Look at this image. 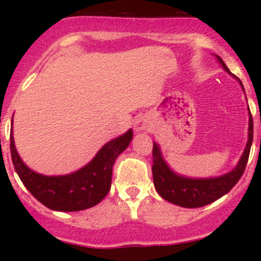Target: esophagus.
Segmentation results:
<instances>
[{"instance_id":"esophagus-1","label":"esophagus","mask_w":261,"mask_h":261,"mask_svg":"<svg viewBox=\"0 0 261 261\" xmlns=\"http://www.w3.org/2000/svg\"><path fill=\"white\" fill-rule=\"evenodd\" d=\"M148 125H149V118L147 115H145V114H142V115H139L136 119H135L134 126L137 131L145 130V128H147Z\"/></svg>"}]
</instances>
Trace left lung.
I'll list each match as a JSON object with an SVG mask.
<instances>
[{
	"label": "left lung",
	"instance_id": "obj_1",
	"mask_svg": "<svg viewBox=\"0 0 261 261\" xmlns=\"http://www.w3.org/2000/svg\"><path fill=\"white\" fill-rule=\"evenodd\" d=\"M216 58L218 59V62H221V65L223 66L224 70L229 74H232L228 67L223 62V60L217 55ZM232 76H234V74H232ZM239 83H241L242 88H243L241 81H239ZM251 142H253V118H251L249 110L248 142L237 167L233 170H230L229 173H227V174L216 176V178L205 179L187 178V176L176 174V173L169 168L168 164L166 163V161L162 157L160 146L153 142V149H152V155H153L152 174H153L155 190L158 191V194L164 200L175 203L178 206H181V207H201V206L216 201L217 199L226 195L230 189L238 182L241 176L243 175L248 158H249Z\"/></svg>",
	"mask_w": 261,
	"mask_h": 261
}]
</instances>
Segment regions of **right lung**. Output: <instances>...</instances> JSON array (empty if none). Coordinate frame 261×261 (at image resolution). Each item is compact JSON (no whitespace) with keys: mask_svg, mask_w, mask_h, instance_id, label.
<instances>
[{"mask_svg":"<svg viewBox=\"0 0 261 261\" xmlns=\"http://www.w3.org/2000/svg\"><path fill=\"white\" fill-rule=\"evenodd\" d=\"M13 120V119H12ZM133 140V130L106 143L87 166L67 175L47 176L29 169L14 146L11 133V155L14 169L24 187L38 201L55 211L72 212L99 203L112 185L113 166Z\"/></svg>","mask_w":261,"mask_h":261,"instance_id":"right-lung-1","label":"right lung"}]
</instances>
